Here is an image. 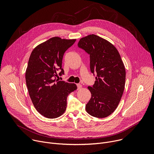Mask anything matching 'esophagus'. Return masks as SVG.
Returning a JSON list of instances; mask_svg holds the SVG:
<instances>
[{"label": "esophagus", "instance_id": "obj_1", "mask_svg": "<svg viewBox=\"0 0 154 154\" xmlns=\"http://www.w3.org/2000/svg\"><path fill=\"white\" fill-rule=\"evenodd\" d=\"M77 88H78V90H80L82 88V85H81V84H77Z\"/></svg>", "mask_w": 154, "mask_h": 154}]
</instances>
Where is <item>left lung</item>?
Wrapping results in <instances>:
<instances>
[{
    "instance_id": "8db88e82",
    "label": "left lung",
    "mask_w": 154,
    "mask_h": 154,
    "mask_svg": "<svg viewBox=\"0 0 154 154\" xmlns=\"http://www.w3.org/2000/svg\"><path fill=\"white\" fill-rule=\"evenodd\" d=\"M78 46L90 55L91 72L97 73L93 86L88 87L91 97L86 111L96 118H106L115 112L123 94L124 64L112 44L96 35L81 38Z\"/></svg>"
}]
</instances>
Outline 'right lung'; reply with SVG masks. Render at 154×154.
Returning a JSON list of instances; mask_svg holds the SVG:
<instances>
[{
    "instance_id": "obj_1",
    "label": "right lung",
    "mask_w": 154,
    "mask_h": 154,
    "mask_svg": "<svg viewBox=\"0 0 154 154\" xmlns=\"http://www.w3.org/2000/svg\"><path fill=\"white\" fill-rule=\"evenodd\" d=\"M76 39L53 37L38 45L32 52L26 71V81L29 96L36 110L47 118H57L66 108L67 97L76 90L74 83L56 79L61 68L64 52Z\"/></svg>"
}]
</instances>
